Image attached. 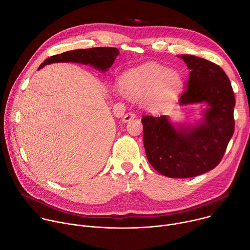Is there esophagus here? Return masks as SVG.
Returning a JSON list of instances; mask_svg holds the SVG:
<instances>
[{
  "label": "esophagus",
  "instance_id": "esophagus-1",
  "mask_svg": "<svg viewBox=\"0 0 250 250\" xmlns=\"http://www.w3.org/2000/svg\"><path fill=\"white\" fill-rule=\"evenodd\" d=\"M135 118V115L133 112H127L126 115H125V117L123 118V122L124 123H127V122H129L130 120H133Z\"/></svg>",
  "mask_w": 250,
  "mask_h": 250
}]
</instances>
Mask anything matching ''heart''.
<instances>
[{
  "mask_svg": "<svg viewBox=\"0 0 250 250\" xmlns=\"http://www.w3.org/2000/svg\"><path fill=\"white\" fill-rule=\"evenodd\" d=\"M184 81L175 70L155 62H146L126 72L121 82L125 95L140 99L149 108L170 104L180 93Z\"/></svg>",
  "mask_w": 250,
  "mask_h": 250,
  "instance_id": "obj_1",
  "label": "heart"
}]
</instances>
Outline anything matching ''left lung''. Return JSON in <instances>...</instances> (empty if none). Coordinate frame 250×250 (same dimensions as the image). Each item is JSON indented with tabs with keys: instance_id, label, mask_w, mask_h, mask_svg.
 <instances>
[{
	"instance_id": "8db88e82",
	"label": "left lung",
	"mask_w": 250,
	"mask_h": 250,
	"mask_svg": "<svg viewBox=\"0 0 250 250\" xmlns=\"http://www.w3.org/2000/svg\"><path fill=\"white\" fill-rule=\"evenodd\" d=\"M189 70L179 105L203 104L194 124L173 123L167 116H144V145L152 167L172 178L200 175L221 161L234 131L235 99L221 67L206 59L178 55Z\"/></svg>"
}]
</instances>
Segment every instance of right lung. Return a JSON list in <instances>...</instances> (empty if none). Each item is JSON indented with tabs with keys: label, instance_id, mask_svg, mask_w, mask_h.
<instances>
[{
	"label": "right lung",
	"instance_id": "right-lung-1",
	"mask_svg": "<svg viewBox=\"0 0 250 250\" xmlns=\"http://www.w3.org/2000/svg\"><path fill=\"white\" fill-rule=\"evenodd\" d=\"M120 52L116 48H93L85 50H75L48 58L39 67L55 62H79L94 66L102 73H105L115 62Z\"/></svg>",
	"mask_w": 250,
	"mask_h": 250
}]
</instances>
